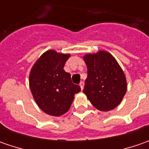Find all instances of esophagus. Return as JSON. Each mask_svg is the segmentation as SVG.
Segmentation results:
<instances>
[{"instance_id": "obj_1", "label": "esophagus", "mask_w": 149, "mask_h": 149, "mask_svg": "<svg viewBox=\"0 0 149 149\" xmlns=\"http://www.w3.org/2000/svg\"><path fill=\"white\" fill-rule=\"evenodd\" d=\"M79 86H80L81 89H83L84 86V81H81V82L79 83Z\"/></svg>"}]
</instances>
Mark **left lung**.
<instances>
[{"label": "left lung", "instance_id": "obj_1", "mask_svg": "<svg viewBox=\"0 0 149 149\" xmlns=\"http://www.w3.org/2000/svg\"><path fill=\"white\" fill-rule=\"evenodd\" d=\"M84 60L88 68V76L83 92L97 109H113L120 104L127 90L122 69L106 51L86 54Z\"/></svg>", "mask_w": 149, "mask_h": 149}]
</instances>
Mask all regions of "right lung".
Segmentation results:
<instances>
[{
	"label": "right lung",
	"mask_w": 149,
	"mask_h": 149,
	"mask_svg": "<svg viewBox=\"0 0 149 149\" xmlns=\"http://www.w3.org/2000/svg\"><path fill=\"white\" fill-rule=\"evenodd\" d=\"M70 54L54 50L44 53L30 74V87L38 106L47 114L60 116L68 111L80 87L72 83L70 73L64 70Z\"/></svg>",
	"instance_id": "1"
}]
</instances>
